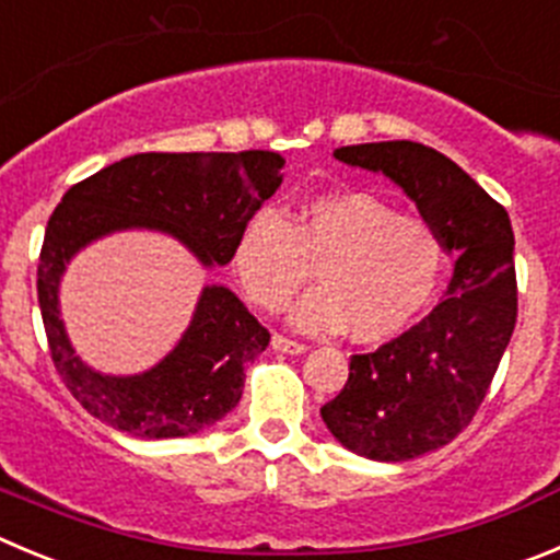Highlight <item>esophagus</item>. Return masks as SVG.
Returning a JSON list of instances; mask_svg holds the SVG:
<instances>
[{
    "label": "esophagus",
    "instance_id": "34e87169",
    "mask_svg": "<svg viewBox=\"0 0 560 560\" xmlns=\"http://www.w3.org/2000/svg\"><path fill=\"white\" fill-rule=\"evenodd\" d=\"M270 345H273V351L292 353V357H298V353H306V345H304V342H295V339L281 337V334H273V339H270Z\"/></svg>",
    "mask_w": 560,
    "mask_h": 560
}]
</instances>
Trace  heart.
Masks as SVG:
<instances>
[{
  "mask_svg": "<svg viewBox=\"0 0 560 560\" xmlns=\"http://www.w3.org/2000/svg\"><path fill=\"white\" fill-rule=\"evenodd\" d=\"M445 265L439 229L373 192L317 196L292 223L259 207L232 245V270L250 304L284 310L317 268L320 287L292 306L290 323L306 334L348 328L362 345L404 334L436 298Z\"/></svg>",
  "mask_w": 560,
  "mask_h": 560,
  "instance_id": "obj_1",
  "label": "heart"
}]
</instances>
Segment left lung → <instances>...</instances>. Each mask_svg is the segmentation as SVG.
Here are the masks:
<instances>
[{"instance_id": "8db88e82", "label": "left lung", "mask_w": 560, "mask_h": 560, "mask_svg": "<svg viewBox=\"0 0 560 560\" xmlns=\"http://www.w3.org/2000/svg\"><path fill=\"white\" fill-rule=\"evenodd\" d=\"M339 162L392 179L458 256L445 301L417 326L351 357L320 409L339 445L373 462H409L472 422L516 326L509 212L456 162L411 140L342 145Z\"/></svg>"}]
</instances>
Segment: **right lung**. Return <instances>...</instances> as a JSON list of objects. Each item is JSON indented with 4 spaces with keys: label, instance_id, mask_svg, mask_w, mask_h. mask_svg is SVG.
<instances>
[{
    "label": "right lung",
    "instance_id": "1",
    "mask_svg": "<svg viewBox=\"0 0 560 560\" xmlns=\"http://www.w3.org/2000/svg\"><path fill=\"white\" fill-rule=\"evenodd\" d=\"M276 151L135 154L88 176L51 212L38 262V304L51 362L68 392L107 425L140 439H174L223 420L243 398L245 368L270 334L229 287H203L174 351L138 375H102L71 348L60 320V279L77 250L127 229H151L185 243L198 262H232L250 212L281 185Z\"/></svg>",
    "mask_w": 560,
    "mask_h": 560
}]
</instances>
